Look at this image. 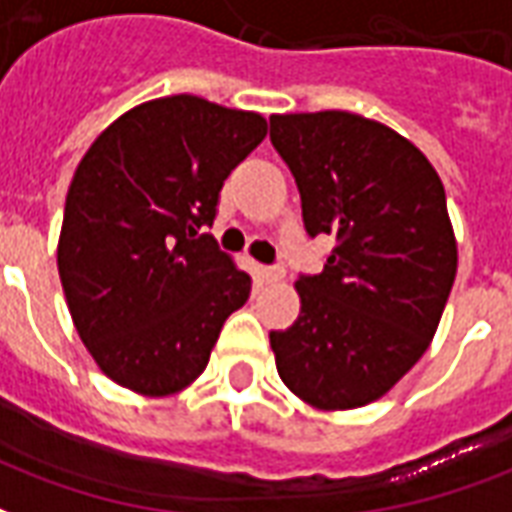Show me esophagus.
Returning <instances> with one entry per match:
<instances>
[{"instance_id":"34e87169","label":"esophagus","mask_w":512,"mask_h":512,"mask_svg":"<svg viewBox=\"0 0 512 512\" xmlns=\"http://www.w3.org/2000/svg\"><path fill=\"white\" fill-rule=\"evenodd\" d=\"M260 277H263V282H266V285H277V282H282V279H285V268L263 266L260 268Z\"/></svg>"}]
</instances>
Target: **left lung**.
Masks as SVG:
<instances>
[{
    "label": "left lung",
    "mask_w": 512,
    "mask_h": 512,
    "mask_svg": "<svg viewBox=\"0 0 512 512\" xmlns=\"http://www.w3.org/2000/svg\"><path fill=\"white\" fill-rule=\"evenodd\" d=\"M271 145L307 233L337 238L321 274L296 282V323L268 334L277 373L312 408L367 406L428 351L450 299L458 244L439 172L406 136L340 109L271 115Z\"/></svg>",
    "instance_id": "left-lung-1"
}]
</instances>
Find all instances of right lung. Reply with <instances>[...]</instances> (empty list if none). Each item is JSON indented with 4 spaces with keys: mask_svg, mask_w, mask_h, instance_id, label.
<instances>
[{
    "mask_svg": "<svg viewBox=\"0 0 512 512\" xmlns=\"http://www.w3.org/2000/svg\"><path fill=\"white\" fill-rule=\"evenodd\" d=\"M266 117L167 95L104 128L73 172L57 268L98 370L136 395L191 386L252 279L205 227Z\"/></svg>",
    "mask_w": 512,
    "mask_h": 512,
    "instance_id": "obj_1",
    "label": "right lung"
}]
</instances>
